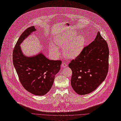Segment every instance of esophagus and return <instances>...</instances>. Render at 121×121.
Listing matches in <instances>:
<instances>
[{
	"instance_id": "1",
	"label": "esophagus",
	"mask_w": 121,
	"mask_h": 121,
	"mask_svg": "<svg viewBox=\"0 0 121 121\" xmlns=\"http://www.w3.org/2000/svg\"><path fill=\"white\" fill-rule=\"evenodd\" d=\"M67 64L66 63H65V62H63L62 63V64H61V66L63 67H66L67 66Z\"/></svg>"
}]
</instances>
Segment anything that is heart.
<instances>
[{
    "mask_svg": "<svg viewBox=\"0 0 121 121\" xmlns=\"http://www.w3.org/2000/svg\"><path fill=\"white\" fill-rule=\"evenodd\" d=\"M76 33L69 36L60 34L54 39L55 43L59 47H64L63 53L66 57L74 58L77 56L83 49L85 42V38L83 36L76 37ZM50 50L52 53L56 55L59 53L58 48L53 45H51Z\"/></svg>",
    "mask_w": 121,
    "mask_h": 121,
    "instance_id": "b5f03b06",
    "label": "heart"
}]
</instances>
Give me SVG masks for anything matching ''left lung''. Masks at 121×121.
Returning <instances> with one entry per match:
<instances>
[{
    "instance_id": "obj_1",
    "label": "left lung",
    "mask_w": 121,
    "mask_h": 121,
    "mask_svg": "<svg viewBox=\"0 0 121 121\" xmlns=\"http://www.w3.org/2000/svg\"><path fill=\"white\" fill-rule=\"evenodd\" d=\"M109 50L99 31L94 40L85 46L68 66L72 70L71 85L79 95L94 91L104 81L109 69Z\"/></svg>"
}]
</instances>
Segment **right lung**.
Listing matches in <instances>:
<instances>
[{"mask_svg":"<svg viewBox=\"0 0 121 121\" xmlns=\"http://www.w3.org/2000/svg\"><path fill=\"white\" fill-rule=\"evenodd\" d=\"M35 30L34 26L30 27L20 36L13 49V62L23 87L29 92L40 96L46 94L51 89L62 62L49 60L42 53L30 57L24 55L20 44Z\"/></svg>","mask_w":121,"mask_h":121,"instance_id":"right-lung-1","label":"right lung"}]
</instances>
